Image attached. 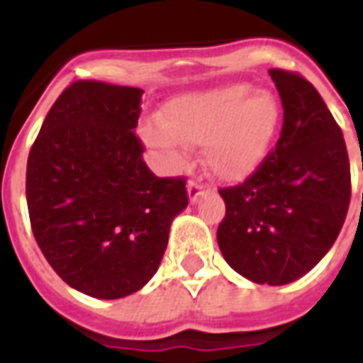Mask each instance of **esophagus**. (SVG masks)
<instances>
[{"label":"esophagus","instance_id":"1","mask_svg":"<svg viewBox=\"0 0 363 363\" xmlns=\"http://www.w3.org/2000/svg\"><path fill=\"white\" fill-rule=\"evenodd\" d=\"M186 190H189V200L192 203L198 202V198L208 190V186L206 184H202L200 181H189V184H186Z\"/></svg>","mask_w":363,"mask_h":363}]
</instances>
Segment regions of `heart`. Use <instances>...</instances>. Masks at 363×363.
I'll return each instance as SVG.
<instances>
[{"instance_id":"1","label":"heart","mask_w":363,"mask_h":363,"mask_svg":"<svg viewBox=\"0 0 363 363\" xmlns=\"http://www.w3.org/2000/svg\"><path fill=\"white\" fill-rule=\"evenodd\" d=\"M281 121V104L269 90L230 84L174 98L161 121L140 125V138L173 171L182 165L184 146H203V163L213 177L244 181L269 154Z\"/></svg>"}]
</instances>
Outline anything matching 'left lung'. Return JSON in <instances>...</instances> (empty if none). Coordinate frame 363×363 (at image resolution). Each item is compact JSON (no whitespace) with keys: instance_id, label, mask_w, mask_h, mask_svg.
Instances as JSON below:
<instances>
[{"instance_id":"obj_1","label":"left lung","mask_w":363,"mask_h":363,"mask_svg":"<svg viewBox=\"0 0 363 363\" xmlns=\"http://www.w3.org/2000/svg\"><path fill=\"white\" fill-rule=\"evenodd\" d=\"M269 74L283 104L281 136L242 184L219 190L217 242L236 273L277 286L313 269L337 240L350 206V161L313 84L283 69Z\"/></svg>"}]
</instances>
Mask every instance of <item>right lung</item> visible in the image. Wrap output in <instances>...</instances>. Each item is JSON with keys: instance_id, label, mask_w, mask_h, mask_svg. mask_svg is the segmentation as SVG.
I'll return each instance as SVG.
<instances>
[{"instance_id": "add662e5", "label": "right lung", "mask_w": 363, "mask_h": 363, "mask_svg": "<svg viewBox=\"0 0 363 363\" xmlns=\"http://www.w3.org/2000/svg\"><path fill=\"white\" fill-rule=\"evenodd\" d=\"M144 90L77 80L53 104L26 163L34 238L69 286L101 300L154 277L174 216L189 206L184 177H155L134 134Z\"/></svg>"}]
</instances>
